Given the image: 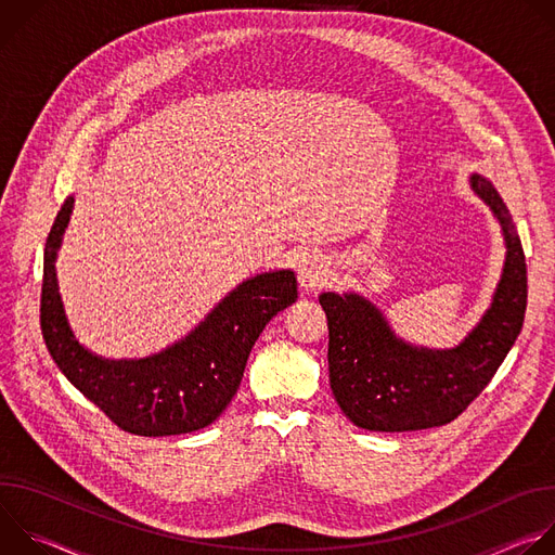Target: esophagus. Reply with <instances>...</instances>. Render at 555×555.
Here are the masks:
<instances>
[{
	"mask_svg": "<svg viewBox=\"0 0 555 555\" xmlns=\"http://www.w3.org/2000/svg\"><path fill=\"white\" fill-rule=\"evenodd\" d=\"M327 279H330V268L321 257H315V255L302 257V261L298 263V283H300V287L315 289V287L325 285Z\"/></svg>",
	"mask_w": 555,
	"mask_h": 555,
	"instance_id": "1",
	"label": "esophagus"
}]
</instances>
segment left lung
<instances>
[{
  "label": "left lung",
  "mask_w": 555,
  "mask_h": 555,
  "mask_svg": "<svg viewBox=\"0 0 555 555\" xmlns=\"http://www.w3.org/2000/svg\"><path fill=\"white\" fill-rule=\"evenodd\" d=\"M469 184L499 217L507 259L492 307L456 349L430 351L402 343L362 296H321L330 327V384L343 413L360 428L404 433L450 424L483 392L522 330V244L494 186L477 173Z\"/></svg>",
  "instance_id": "1"
}]
</instances>
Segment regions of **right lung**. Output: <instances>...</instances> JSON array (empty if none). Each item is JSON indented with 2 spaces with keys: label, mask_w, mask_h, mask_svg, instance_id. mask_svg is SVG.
Wrapping results in <instances>:
<instances>
[{
  "label": "right lung",
  "mask_w": 555,
  "mask_h": 555,
  "mask_svg": "<svg viewBox=\"0 0 555 555\" xmlns=\"http://www.w3.org/2000/svg\"><path fill=\"white\" fill-rule=\"evenodd\" d=\"M67 197L43 253L41 334L63 375L118 428L165 437L212 424L242 384L263 327L296 298L294 272H266L232 289L182 343L144 360H103L78 345L59 296L54 259L69 221Z\"/></svg>",
  "instance_id": "obj_1"
}]
</instances>
